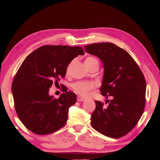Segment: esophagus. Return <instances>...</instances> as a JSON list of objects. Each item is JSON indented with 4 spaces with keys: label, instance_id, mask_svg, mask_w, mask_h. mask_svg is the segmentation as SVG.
Returning <instances> with one entry per match:
<instances>
[{
    "label": "esophagus",
    "instance_id": "1",
    "mask_svg": "<svg viewBox=\"0 0 160 160\" xmlns=\"http://www.w3.org/2000/svg\"><path fill=\"white\" fill-rule=\"evenodd\" d=\"M77 100H78V102H84V101L86 100V99H85V98H82V97H80V96H78V97L77 98Z\"/></svg>",
    "mask_w": 160,
    "mask_h": 160
}]
</instances>
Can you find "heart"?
<instances>
[{
    "label": "heart",
    "mask_w": 160,
    "mask_h": 160,
    "mask_svg": "<svg viewBox=\"0 0 160 160\" xmlns=\"http://www.w3.org/2000/svg\"><path fill=\"white\" fill-rule=\"evenodd\" d=\"M87 69H89L90 67L93 66H98L99 67V62L97 58L93 56H89L84 60ZM72 89L76 93L82 96H85L90 90L93 88L92 83L90 82H76L72 84Z\"/></svg>",
    "instance_id": "obj_1"
}]
</instances>
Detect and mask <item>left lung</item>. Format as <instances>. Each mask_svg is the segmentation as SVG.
<instances>
[{
  "label": "left lung",
  "mask_w": 160,
  "mask_h": 160,
  "mask_svg": "<svg viewBox=\"0 0 160 160\" xmlns=\"http://www.w3.org/2000/svg\"><path fill=\"white\" fill-rule=\"evenodd\" d=\"M87 52L98 56L104 73L101 94L108 104L95 101L91 124L101 134L112 138L124 136L133 128L143 113L146 102V80L136 62L127 52L111 42L84 46Z\"/></svg>",
  "instance_id": "1"
}]
</instances>
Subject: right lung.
Returning a JSON list of instances; mask_svg holds the SVG:
<instances>
[{
	"label": "right lung",
	"instance_id": "1",
	"mask_svg": "<svg viewBox=\"0 0 160 160\" xmlns=\"http://www.w3.org/2000/svg\"><path fill=\"white\" fill-rule=\"evenodd\" d=\"M84 54L80 47L45 45L20 65L12 85L14 107L19 120L33 133H52L66 124L69 108L76 102V94L64 87L57 99L49 96V88L65 76L74 58Z\"/></svg>",
	"mask_w": 160,
	"mask_h": 160
}]
</instances>
